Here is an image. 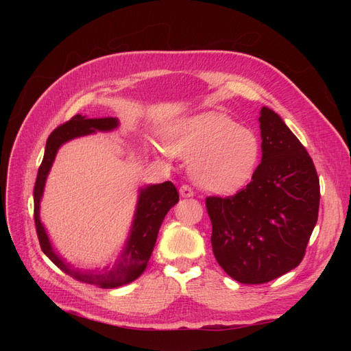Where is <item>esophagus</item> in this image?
I'll use <instances>...</instances> for the list:
<instances>
[{"label":"esophagus","instance_id":"esophagus-1","mask_svg":"<svg viewBox=\"0 0 351 351\" xmlns=\"http://www.w3.org/2000/svg\"><path fill=\"white\" fill-rule=\"evenodd\" d=\"M180 195H182L183 197H190V196L195 195V192H193V189L190 187L189 184H183L182 187H180Z\"/></svg>","mask_w":351,"mask_h":351}]
</instances>
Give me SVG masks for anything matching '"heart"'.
<instances>
[{
  "label": "heart",
  "mask_w": 351,
  "mask_h": 351,
  "mask_svg": "<svg viewBox=\"0 0 351 351\" xmlns=\"http://www.w3.org/2000/svg\"><path fill=\"white\" fill-rule=\"evenodd\" d=\"M169 154L186 159L195 182L210 192H231L252 177L261 142L252 129L218 112L180 121L165 137Z\"/></svg>",
  "instance_id": "b5f03b06"
}]
</instances>
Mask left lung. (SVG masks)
Returning a JSON list of instances; mask_svg holds the SVG:
<instances>
[{"instance_id": "obj_1", "label": "left lung", "mask_w": 351, "mask_h": 351, "mask_svg": "<svg viewBox=\"0 0 351 351\" xmlns=\"http://www.w3.org/2000/svg\"><path fill=\"white\" fill-rule=\"evenodd\" d=\"M262 161L232 196L206 197L212 250L243 284H263L299 267L319 212V178L300 141L272 110H261Z\"/></svg>"}]
</instances>
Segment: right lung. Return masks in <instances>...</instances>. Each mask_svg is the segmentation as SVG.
Masks as SVG:
<instances>
[{
	"label": "right lung",
	"mask_w": 351,
	"mask_h": 351,
	"mask_svg": "<svg viewBox=\"0 0 351 351\" xmlns=\"http://www.w3.org/2000/svg\"><path fill=\"white\" fill-rule=\"evenodd\" d=\"M119 127V120L114 117H105V119H86L82 115H74L67 123L58 125L52 132L47 141L45 155L39 167L36 183L34 189V202H35V227L38 232V239L40 249L47 256L54 262L57 267L66 272L70 277L77 281L86 282L90 285L101 287V289H115L124 284L134 281L141 277L149 262L152 250L155 247L159 227L167 215L178 202V192L171 182H165L161 184H151L141 189L139 199L134 212L133 226L130 230V236L127 239L124 250L119 262L111 269L105 268L104 272H82L74 269L70 263L54 252L51 241L47 236V231L42 226L39 217L40 199L44 195V187L49 169L54 162L57 151L62 143H66L74 137H80L84 134H92L95 132H111Z\"/></svg>",
	"instance_id": "right-lung-1"
}]
</instances>
